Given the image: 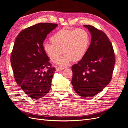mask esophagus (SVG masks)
Listing matches in <instances>:
<instances>
[{"label": "esophagus", "mask_w": 128, "mask_h": 128, "mask_svg": "<svg viewBox=\"0 0 128 128\" xmlns=\"http://www.w3.org/2000/svg\"><path fill=\"white\" fill-rule=\"evenodd\" d=\"M64 69V68H61V67H58L56 68V72H60L61 70H62Z\"/></svg>", "instance_id": "esophagus-1"}]
</instances>
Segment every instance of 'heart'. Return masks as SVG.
Instances as JSON below:
<instances>
[{
  "mask_svg": "<svg viewBox=\"0 0 128 128\" xmlns=\"http://www.w3.org/2000/svg\"><path fill=\"white\" fill-rule=\"evenodd\" d=\"M50 40L52 44L44 43V51L55 63L60 59L63 51L64 56L59 62L63 67L68 66L72 61L76 62L82 59L90 44L88 33L83 29H60Z\"/></svg>",
  "mask_w": 128,
  "mask_h": 128,
  "instance_id": "1",
  "label": "heart"
}]
</instances>
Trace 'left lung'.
Returning a JSON list of instances; mask_svg holds the SVG:
<instances>
[{"mask_svg":"<svg viewBox=\"0 0 128 128\" xmlns=\"http://www.w3.org/2000/svg\"><path fill=\"white\" fill-rule=\"evenodd\" d=\"M91 34L86 55L72 67V83L77 94L91 98L103 90L112 80L115 64L113 46L106 34L90 25H84Z\"/></svg>","mask_w":128,"mask_h":128,"instance_id":"obj_1","label":"left lung"}]
</instances>
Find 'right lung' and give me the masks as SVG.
<instances>
[{
	"instance_id": "1",
	"label": "right lung",
	"mask_w": 128,
	"mask_h": 128,
	"mask_svg": "<svg viewBox=\"0 0 128 128\" xmlns=\"http://www.w3.org/2000/svg\"><path fill=\"white\" fill-rule=\"evenodd\" d=\"M58 26L40 23L23 30L15 40L10 56L15 80L26 95L34 99L48 93L55 68L52 67L43 42Z\"/></svg>"
}]
</instances>
